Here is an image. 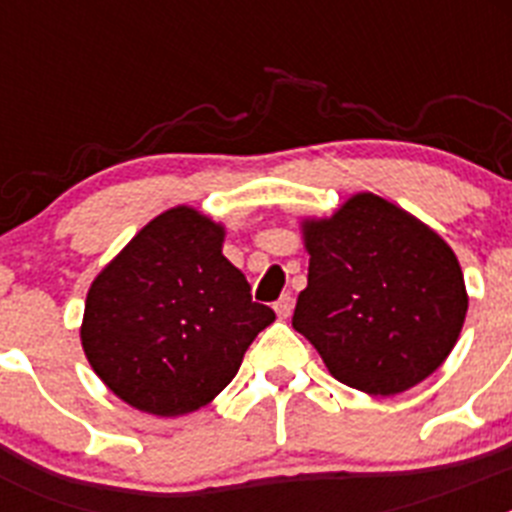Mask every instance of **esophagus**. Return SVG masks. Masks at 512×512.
Wrapping results in <instances>:
<instances>
[{
	"mask_svg": "<svg viewBox=\"0 0 512 512\" xmlns=\"http://www.w3.org/2000/svg\"><path fill=\"white\" fill-rule=\"evenodd\" d=\"M292 307H295V302H292V297H289V295L279 297V300L274 302V310H277V315L282 320H287L289 315H292Z\"/></svg>",
	"mask_w": 512,
	"mask_h": 512,
	"instance_id": "34e87169",
	"label": "esophagus"
}]
</instances>
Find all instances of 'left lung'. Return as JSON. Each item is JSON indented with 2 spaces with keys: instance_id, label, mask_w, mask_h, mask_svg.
I'll return each mask as SVG.
<instances>
[{
  "instance_id": "8db88e82",
  "label": "left lung",
  "mask_w": 512,
  "mask_h": 512,
  "mask_svg": "<svg viewBox=\"0 0 512 512\" xmlns=\"http://www.w3.org/2000/svg\"><path fill=\"white\" fill-rule=\"evenodd\" d=\"M307 287L292 325L338 382L390 397L446 361L467 318L454 251L418 217L372 192L302 223Z\"/></svg>"
}]
</instances>
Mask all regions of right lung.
Masks as SVG:
<instances>
[{
  "label": "right lung",
  "mask_w": 512,
  "mask_h": 512,
  "mask_svg": "<svg viewBox=\"0 0 512 512\" xmlns=\"http://www.w3.org/2000/svg\"><path fill=\"white\" fill-rule=\"evenodd\" d=\"M225 228L192 207L153 217L87 295L81 346L120 400L151 415L194 413L225 390L274 310L223 256Z\"/></svg>",
  "instance_id": "obj_1"
}]
</instances>
